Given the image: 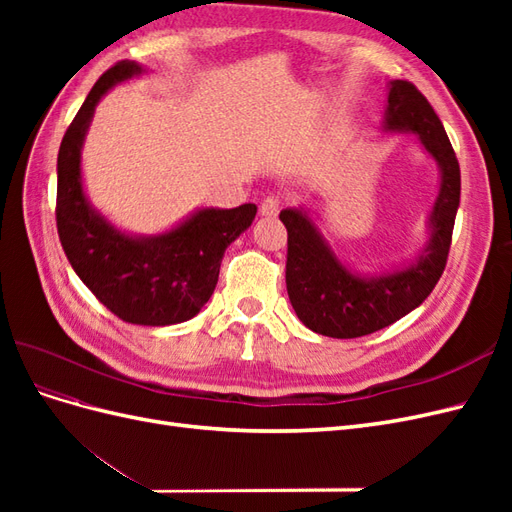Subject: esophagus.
Listing matches in <instances>:
<instances>
[{"label": "esophagus", "mask_w": 512, "mask_h": 512, "mask_svg": "<svg viewBox=\"0 0 512 512\" xmlns=\"http://www.w3.org/2000/svg\"><path fill=\"white\" fill-rule=\"evenodd\" d=\"M282 205H284V196H280V194H269V196L260 203V213L267 215V218H275V215L280 213Z\"/></svg>", "instance_id": "34e87169"}]
</instances>
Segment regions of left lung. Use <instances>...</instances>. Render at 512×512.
Returning a JSON list of instances; mask_svg holds the SVG:
<instances>
[{"mask_svg":"<svg viewBox=\"0 0 512 512\" xmlns=\"http://www.w3.org/2000/svg\"><path fill=\"white\" fill-rule=\"evenodd\" d=\"M384 128L414 132L440 164L442 183L431 213V241L414 265L365 280L335 258L303 211L284 209L280 220L288 230V297L299 320L320 335L352 339L389 327L429 297L446 267L461 194L453 145L436 111L410 81H391Z\"/></svg>","mask_w":512,"mask_h":512,"instance_id":"1","label":"left lung"}]
</instances>
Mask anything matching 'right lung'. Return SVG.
<instances>
[{
	"label": "right lung",
	"mask_w": 512,
	"mask_h": 512,
	"mask_svg": "<svg viewBox=\"0 0 512 512\" xmlns=\"http://www.w3.org/2000/svg\"><path fill=\"white\" fill-rule=\"evenodd\" d=\"M134 61H117L72 119L57 156L55 220L72 269L96 299L123 322L166 327L194 318L215 290L222 256L256 218V205L203 209L175 230L134 239L89 207L81 181V147L94 108L113 85L141 74Z\"/></svg>",
	"instance_id": "obj_1"
}]
</instances>
